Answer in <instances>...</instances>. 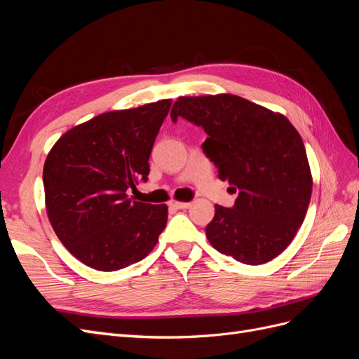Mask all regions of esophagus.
Returning a JSON list of instances; mask_svg holds the SVG:
<instances>
[{
    "label": "esophagus",
    "mask_w": 359,
    "mask_h": 359,
    "mask_svg": "<svg viewBox=\"0 0 359 359\" xmlns=\"http://www.w3.org/2000/svg\"><path fill=\"white\" fill-rule=\"evenodd\" d=\"M169 205L173 206V208H177V210H186V208H189L191 203L190 202H180V201H170Z\"/></svg>",
    "instance_id": "obj_1"
}]
</instances>
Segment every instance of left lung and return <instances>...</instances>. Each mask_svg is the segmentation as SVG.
<instances>
[{
  "instance_id": "1",
  "label": "left lung",
  "mask_w": 359,
  "mask_h": 359,
  "mask_svg": "<svg viewBox=\"0 0 359 359\" xmlns=\"http://www.w3.org/2000/svg\"><path fill=\"white\" fill-rule=\"evenodd\" d=\"M182 116L208 135L202 148L219 178L238 193L232 208L215 205L205 227L210 244L247 265L285 252L306 219L313 178L304 142L289 119L233 94L178 97Z\"/></svg>"
}]
</instances>
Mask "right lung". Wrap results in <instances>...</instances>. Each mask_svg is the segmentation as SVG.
<instances>
[{"mask_svg": "<svg viewBox=\"0 0 359 359\" xmlns=\"http://www.w3.org/2000/svg\"><path fill=\"white\" fill-rule=\"evenodd\" d=\"M172 100L111 111L74 126L43 168L48 219L58 240L86 266L118 271L158 243L168 205L136 202L127 190L148 181L149 156Z\"/></svg>", "mask_w": 359, "mask_h": 359, "instance_id": "add662e5", "label": "right lung"}]
</instances>
